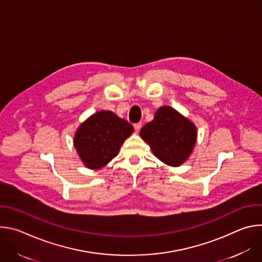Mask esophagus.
<instances>
[{
	"instance_id": "obj_1",
	"label": "esophagus",
	"mask_w": 262,
	"mask_h": 262,
	"mask_svg": "<svg viewBox=\"0 0 262 262\" xmlns=\"http://www.w3.org/2000/svg\"><path fill=\"white\" fill-rule=\"evenodd\" d=\"M134 127H135V130H136L137 133H139V130H140L141 127H142V123H141V122L135 123V124H134Z\"/></svg>"
}]
</instances>
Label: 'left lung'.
<instances>
[{"label":"left lung","instance_id":"1","mask_svg":"<svg viewBox=\"0 0 262 262\" xmlns=\"http://www.w3.org/2000/svg\"><path fill=\"white\" fill-rule=\"evenodd\" d=\"M141 138L163 163L177 167L191 156L197 140L195 124L171 106H161L151 122L145 124Z\"/></svg>","mask_w":262,"mask_h":262}]
</instances>
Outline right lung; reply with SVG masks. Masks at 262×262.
Wrapping results in <instances>:
<instances>
[{
	"mask_svg": "<svg viewBox=\"0 0 262 262\" xmlns=\"http://www.w3.org/2000/svg\"><path fill=\"white\" fill-rule=\"evenodd\" d=\"M134 126L111 111H100L78 128L73 145L89 169L105 166L119 152L123 142L133 134Z\"/></svg>",
	"mask_w": 262,
	"mask_h": 262,
	"instance_id": "obj_1",
	"label": "right lung"
}]
</instances>
